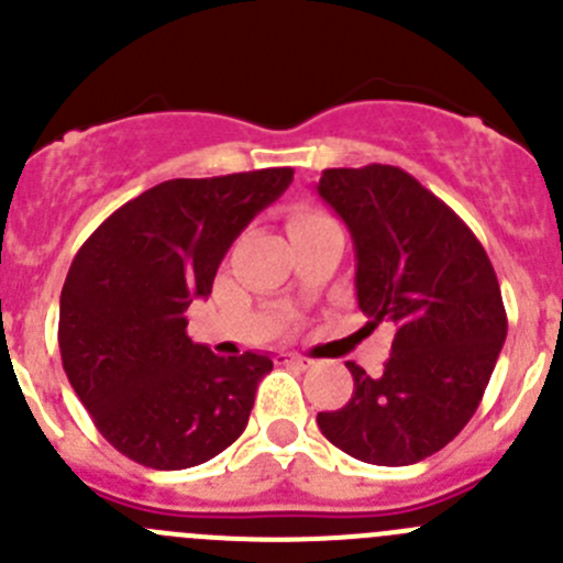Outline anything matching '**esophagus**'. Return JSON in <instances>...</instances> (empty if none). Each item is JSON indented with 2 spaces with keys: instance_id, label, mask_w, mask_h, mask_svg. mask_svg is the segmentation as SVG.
Instances as JSON below:
<instances>
[{
  "instance_id": "obj_1",
  "label": "esophagus",
  "mask_w": 563,
  "mask_h": 563,
  "mask_svg": "<svg viewBox=\"0 0 563 563\" xmlns=\"http://www.w3.org/2000/svg\"><path fill=\"white\" fill-rule=\"evenodd\" d=\"M276 358H278V362H285V365H296V367H309V365H312L309 358L298 356V353H278Z\"/></svg>"
}]
</instances>
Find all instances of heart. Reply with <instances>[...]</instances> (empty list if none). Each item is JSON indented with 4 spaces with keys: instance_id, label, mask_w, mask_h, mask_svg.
<instances>
[{
    "instance_id": "1",
    "label": "heart",
    "mask_w": 563,
    "mask_h": 563,
    "mask_svg": "<svg viewBox=\"0 0 563 563\" xmlns=\"http://www.w3.org/2000/svg\"><path fill=\"white\" fill-rule=\"evenodd\" d=\"M323 212L318 210H292L290 216V229L292 227H307V223H314V221H323Z\"/></svg>"
}]
</instances>
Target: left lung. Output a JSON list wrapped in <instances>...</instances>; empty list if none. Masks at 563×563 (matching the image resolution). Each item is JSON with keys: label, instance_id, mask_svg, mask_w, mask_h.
I'll return each mask as SVG.
<instances>
[{"label": "left lung", "instance_id": "1", "mask_svg": "<svg viewBox=\"0 0 563 563\" xmlns=\"http://www.w3.org/2000/svg\"><path fill=\"white\" fill-rule=\"evenodd\" d=\"M318 192L351 229L358 309L395 325L382 376L347 362L351 400L320 411L318 426L358 462H422L475 415L506 342L495 267L473 229L404 168H329Z\"/></svg>", "mask_w": 563, "mask_h": 563}]
</instances>
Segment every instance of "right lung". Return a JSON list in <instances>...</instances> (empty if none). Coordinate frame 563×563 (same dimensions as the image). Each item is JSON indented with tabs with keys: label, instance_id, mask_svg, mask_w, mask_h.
Here are the masks:
<instances>
[{
	"label": "right lung",
	"instance_id": "obj_1",
	"mask_svg": "<svg viewBox=\"0 0 563 563\" xmlns=\"http://www.w3.org/2000/svg\"><path fill=\"white\" fill-rule=\"evenodd\" d=\"M292 168L170 179L118 207L82 243L60 292L63 371L101 437L132 462L185 470L243 433L265 353L216 356L187 336L229 245Z\"/></svg>",
	"mask_w": 563,
	"mask_h": 563
}]
</instances>
